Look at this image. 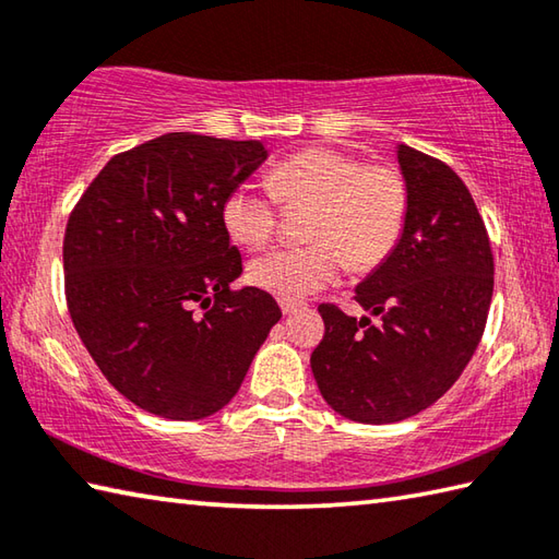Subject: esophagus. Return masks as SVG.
<instances>
[{
	"label": "esophagus",
	"mask_w": 559,
	"mask_h": 559,
	"mask_svg": "<svg viewBox=\"0 0 559 559\" xmlns=\"http://www.w3.org/2000/svg\"><path fill=\"white\" fill-rule=\"evenodd\" d=\"M278 302H281V310H283V314H290V312H296V310L300 308V302H296V300H286V298H281Z\"/></svg>",
	"instance_id": "obj_1"
}]
</instances>
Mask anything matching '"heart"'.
Listing matches in <instances>:
<instances>
[{
  "instance_id": "heart-1",
  "label": "heart",
  "mask_w": 559,
  "mask_h": 559,
  "mask_svg": "<svg viewBox=\"0 0 559 559\" xmlns=\"http://www.w3.org/2000/svg\"><path fill=\"white\" fill-rule=\"evenodd\" d=\"M271 188L237 186L222 202L229 237L247 249L269 245L278 227V199L312 202V245L281 247L249 263L253 286L300 300L347 269L371 271L389 259L408 217V186L399 168L361 164L349 151L310 146L271 168Z\"/></svg>"
}]
</instances>
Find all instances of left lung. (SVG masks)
Instances as JSON below:
<instances>
[{"mask_svg":"<svg viewBox=\"0 0 559 559\" xmlns=\"http://www.w3.org/2000/svg\"><path fill=\"white\" fill-rule=\"evenodd\" d=\"M408 217L389 259L354 300L371 318L322 302L324 337L310 357L322 399L344 418L399 423L450 391L486 328L493 253L472 192L454 170L399 144Z\"/></svg>","mask_w":559,"mask_h":559,"instance_id":"1","label":"left lung"}]
</instances>
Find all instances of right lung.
Masks as SVG:
<instances>
[{
	"label": "right lung",
	"instance_id": "right-lung-1",
	"mask_svg": "<svg viewBox=\"0 0 559 559\" xmlns=\"http://www.w3.org/2000/svg\"><path fill=\"white\" fill-rule=\"evenodd\" d=\"M266 158L261 141L174 131L117 154L70 212V318L107 381L158 418L225 408L281 320L266 290H231L241 253L222 222Z\"/></svg>",
	"mask_w": 559,
	"mask_h": 559
}]
</instances>
